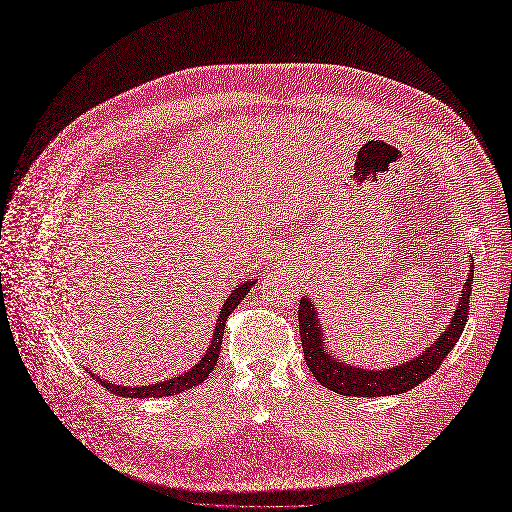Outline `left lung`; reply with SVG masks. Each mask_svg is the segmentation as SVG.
<instances>
[{"label": "left lung", "mask_w": 512, "mask_h": 512, "mask_svg": "<svg viewBox=\"0 0 512 512\" xmlns=\"http://www.w3.org/2000/svg\"><path fill=\"white\" fill-rule=\"evenodd\" d=\"M472 275H474V265H470V273L462 289V298L458 302V308L446 332L427 350L415 356L411 362H403L399 367L383 369V371L356 369L342 360L340 362L334 360L326 352V344L322 340L324 334L320 330V320L314 310V304L308 298H302L298 308V320H300L304 358L310 373L326 389L338 395H348V397H387V395H399V393L411 391L413 387L427 381L437 369H440L442 360H446V356L452 352V348L460 340L464 326L468 322Z\"/></svg>", "instance_id": "8db88e82"}]
</instances>
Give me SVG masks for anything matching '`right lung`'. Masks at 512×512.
Instances as JSON below:
<instances>
[{
    "label": "right lung",
    "mask_w": 512,
    "mask_h": 512,
    "mask_svg": "<svg viewBox=\"0 0 512 512\" xmlns=\"http://www.w3.org/2000/svg\"><path fill=\"white\" fill-rule=\"evenodd\" d=\"M253 281H247V283H241L233 294L225 300L223 308H221V314H218V320H216V326H214V334H212V340H210V346L208 350L204 352L202 360L196 364V367H192L188 373L176 377V379H170V381H162V383H156V385H148V387H121V385H113L109 381H103V379H97L93 375V379H97V383L105 389H109L111 393L119 395V397H131V399H143V397H168V395H174V393H182L186 389H192L196 385H200L202 381H206L210 377V373L214 371L216 367V360H218V354H221V344H223V336H225V324H227V318L231 316V312L241 304V300L249 294Z\"/></svg>",
    "instance_id": "add662e5"
}]
</instances>
